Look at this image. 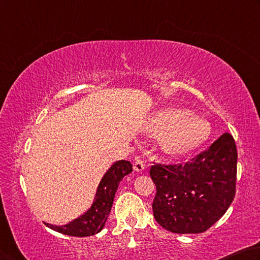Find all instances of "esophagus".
Returning a JSON list of instances; mask_svg holds the SVG:
<instances>
[{"instance_id": "esophagus-1", "label": "esophagus", "mask_w": 260, "mask_h": 260, "mask_svg": "<svg viewBox=\"0 0 260 260\" xmlns=\"http://www.w3.org/2000/svg\"><path fill=\"white\" fill-rule=\"evenodd\" d=\"M134 169L137 171V172H142L145 169V163H144V161L142 160V158H137V160L135 161Z\"/></svg>"}]
</instances>
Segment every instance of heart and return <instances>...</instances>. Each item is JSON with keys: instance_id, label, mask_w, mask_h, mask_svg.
<instances>
[{"instance_id": "heart-1", "label": "heart", "mask_w": 260, "mask_h": 260, "mask_svg": "<svg viewBox=\"0 0 260 260\" xmlns=\"http://www.w3.org/2000/svg\"><path fill=\"white\" fill-rule=\"evenodd\" d=\"M211 126L206 118L192 115L188 109L166 108L157 113L149 125L153 137H163V149L172 157L184 156L206 142Z\"/></svg>"}]
</instances>
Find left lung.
<instances>
[{
  "mask_svg": "<svg viewBox=\"0 0 260 260\" xmlns=\"http://www.w3.org/2000/svg\"><path fill=\"white\" fill-rule=\"evenodd\" d=\"M236 163L234 138L226 133L188 162L152 166L155 220L177 234H198L210 229L234 200Z\"/></svg>",
  "mask_w": 260,
  "mask_h": 260,
  "instance_id": "8db88e82",
  "label": "left lung"
}]
</instances>
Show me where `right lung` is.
Returning a JSON list of instances; mask_svg holds the SVG:
<instances>
[{"mask_svg":"<svg viewBox=\"0 0 260 260\" xmlns=\"http://www.w3.org/2000/svg\"><path fill=\"white\" fill-rule=\"evenodd\" d=\"M130 172H133V165L129 161L121 160L113 163L100 180L93 203L83 215L62 226L51 225L48 222H44V224L58 233L77 236V238H84V236L99 233L111 212L118 184L123 177L129 175Z\"/></svg>","mask_w":260,"mask_h":260,"instance_id":"right-lung-1","label":"right lung"}]
</instances>
